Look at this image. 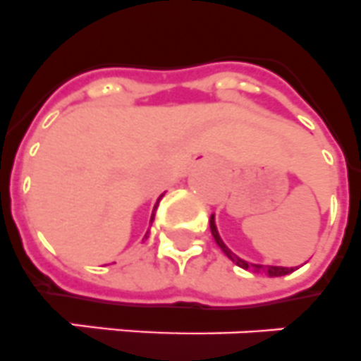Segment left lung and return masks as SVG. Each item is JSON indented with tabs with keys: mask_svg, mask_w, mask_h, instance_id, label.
<instances>
[{
	"mask_svg": "<svg viewBox=\"0 0 361 361\" xmlns=\"http://www.w3.org/2000/svg\"><path fill=\"white\" fill-rule=\"evenodd\" d=\"M211 233H213L214 242H216V244H218V247H220V250H222L224 253H226V255L229 257V259H231L233 262H235V264L240 266V268H244V269H253V271H255V274L266 275V277H281V275H288V274H292V271H293V268H283V266H260V264H247L246 260L238 259V257L235 255V253H233V251H229V247H227L226 244H224V242H222V238H220V235H218V231H216V226H214L213 216H211Z\"/></svg>",
	"mask_w": 361,
	"mask_h": 361,
	"instance_id": "1",
	"label": "left lung"
}]
</instances>
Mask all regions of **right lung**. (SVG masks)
Segmentation results:
<instances>
[{
    "label": "right lung",
    "instance_id": "1",
    "mask_svg": "<svg viewBox=\"0 0 361 361\" xmlns=\"http://www.w3.org/2000/svg\"><path fill=\"white\" fill-rule=\"evenodd\" d=\"M152 216H154V214H152Z\"/></svg>",
    "mask_w": 361,
    "mask_h": 361
}]
</instances>
